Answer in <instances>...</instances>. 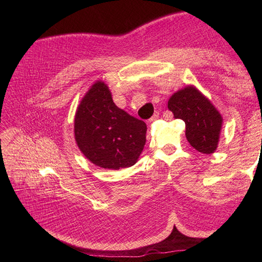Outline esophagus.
I'll return each instance as SVG.
<instances>
[{
	"mask_svg": "<svg viewBox=\"0 0 262 262\" xmlns=\"http://www.w3.org/2000/svg\"><path fill=\"white\" fill-rule=\"evenodd\" d=\"M158 117H159V113H158V112H155V114L152 115V117L149 119V122H152V121H155V120H157Z\"/></svg>",
	"mask_w": 262,
	"mask_h": 262,
	"instance_id": "obj_1",
	"label": "esophagus"
}]
</instances>
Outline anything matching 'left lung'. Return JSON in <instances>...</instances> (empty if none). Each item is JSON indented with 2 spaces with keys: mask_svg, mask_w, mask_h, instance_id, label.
Returning a JSON list of instances; mask_svg holds the SVG:
<instances>
[{
  "mask_svg": "<svg viewBox=\"0 0 262 262\" xmlns=\"http://www.w3.org/2000/svg\"><path fill=\"white\" fill-rule=\"evenodd\" d=\"M167 108L186 125V139L199 152L210 155L217 149L223 119L196 88L188 85L168 99Z\"/></svg>",
  "mask_w": 262,
  "mask_h": 262,
  "instance_id": "8db88e82",
  "label": "left lung"
}]
</instances>
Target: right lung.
<instances>
[{"mask_svg": "<svg viewBox=\"0 0 262 262\" xmlns=\"http://www.w3.org/2000/svg\"><path fill=\"white\" fill-rule=\"evenodd\" d=\"M77 147L103 168L129 167L145 144L147 125L114 104L108 86L97 81L79 103L74 121Z\"/></svg>", "mask_w": 262, "mask_h": 262, "instance_id": "obj_1", "label": "right lung"}]
</instances>
